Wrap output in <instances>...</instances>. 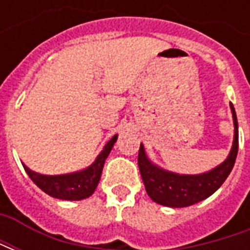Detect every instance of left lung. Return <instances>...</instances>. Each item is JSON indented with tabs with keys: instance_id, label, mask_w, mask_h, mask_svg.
<instances>
[{
	"instance_id": "1",
	"label": "left lung",
	"mask_w": 250,
	"mask_h": 250,
	"mask_svg": "<svg viewBox=\"0 0 250 250\" xmlns=\"http://www.w3.org/2000/svg\"><path fill=\"white\" fill-rule=\"evenodd\" d=\"M234 138L229 155L217 167L208 173L186 175L163 170L147 158L145 147L141 145L138 154V166L148 197L163 206L168 208H186L204 201L221 188L236 162L238 152V123L233 104L230 103Z\"/></svg>"
}]
</instances>
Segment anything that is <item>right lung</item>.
Here are the masks:
<instances>
[{
    "label": "right lung",
    "instance_id": "obj_1",
    "mask_svg": "<svg viewBox=\"0 0 250 250\" xmlns=\"http://www.w3.org/2000/svg\"><path fill=\"white\" fill-rule=\"evenodd\" d=\"M116 139H118V135L112 136L107 142L102 152L96 157L95 162L87 168L76 171V173L62 174V175H42V174L32 171L25 165L22 166L30 179L48 195H51L53 198L65 199V201H80V199L91 197L95 188H98L104 162L112 150Z\"/></svg>",
    "mask_w": 250,
    "mask_h": 250
}]
</instances>
